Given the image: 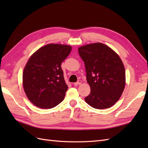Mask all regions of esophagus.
<instances>
[{"label":"esophagus","instance_id":"esophagus-1","mask_svg":"<svg viewBox=\"0 0 148 148\" xmlns=\"http://www.w3.org/2000/svg\"><path fill=\"white\" fill-rule=\"evenodd\" d=\"M81 83H82V81H81V80H78L76 83H74V85L77 86V85H79V84H81Z\"/></svg>","mask_w":148,"mask_h":148}]
</instances>
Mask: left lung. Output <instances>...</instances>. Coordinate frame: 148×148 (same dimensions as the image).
<instances>
[{"label": "left lung", "instance_id": "1", "mask_svg": "<svg viewBox=\"0 0 148 148\" xmlns=\"http://www.w3.org/2000/svg\"><path fill=\"white\" fill-rule=\"evenodd\" d=\"M78 52L85 65L91 88L85 102L95 109L109 108L120 98L125 86V70L121 58L100 42L81 46Z\"/></svg>", "mask_w": 148, "mask_h": 148}]
</instances>
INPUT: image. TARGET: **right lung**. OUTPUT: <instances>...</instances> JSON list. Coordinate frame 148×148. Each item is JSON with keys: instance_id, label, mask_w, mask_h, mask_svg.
Here are the masks:
<instances>
[{"instance_id": "1", "label": "right lung", "mask_w": 148, "mask_h": 148, "mask_svg": "<svg viewBox=\"0 0 148 148\" xmlns=\"http://www.w3.org/2000/svg\"><path fill=\"white\" fill-rule=\"evenodd\" d=\"M68 45L49 44L30 56L23 73L24 91L30 101L42 109H51L64 99L68 89L62 62L70 54Z\"/></svg>"}]
</instances>
